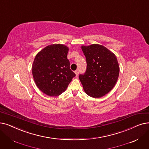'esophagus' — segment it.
<instances>
[{
	"instance_id": "esophagus-1",
	"label": "esophagus",
	"mask_w": 149,
	"mask_h": 149,
	"mask_svg": "<svg viewBox=\"0 0 149 149\" xmlns=\"http://www.w3.org/2000/svg\"><path fill=\"white\" fill-rule=\"evenodd\" d=\"M75 73L77 77L78 76V75H79V69H77V70L75 71Z\"/></svg>"
}]
</instances>
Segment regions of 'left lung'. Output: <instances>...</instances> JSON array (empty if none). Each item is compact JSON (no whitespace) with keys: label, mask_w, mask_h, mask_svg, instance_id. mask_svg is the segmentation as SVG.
Segmentation results:
<instances>
[{"label":"left lung","mask_w":149,"mask_h":149,"mask_svg":"<svg viewBox=\"0 0 149 149\" xmlns=\"http://www.w3.org/2000/svg\"><path fill=\"white\" fill-rule=\"evenodd\" d=\"M86 57V72L80 74L79 79L85 92L94 98L108 94L118 81L119 66L116 55L100 44L82 46Z\"/></svg>","instance_id":"8db88e82"}]
</instances>
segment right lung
I'll return each instance as SVG.
<instances>
[{
    "mask_svg": "<svg viewBox=\"0 0 149 149\" xmlns=\"http://www.w3.org/2000/svg\"><path fill=\"white\" fill-rule=\"evenodd\" d=\"M69 48L61 44L47 46L36 55L32 74L37 87L49 96L65 91L75 76L68 59Z\"/></svg>",
    "mask_w": 149,
    "mask_h": 149,
    "instance_id": "1",
    "label": "right lung"
}]
</instances>
